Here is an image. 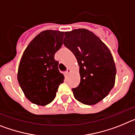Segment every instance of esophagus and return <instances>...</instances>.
Masks as SVG:
<instances>
[{"instance_id":"esophagus-1","label":"esophagus","mask_w":135,"mask_h":135,"mask_svg":"<svg viewBox=\"0 0 135 135\" xmlns=\"http://www.w3.org/2000/svg\"><path fill=\"white\" fill-rule=\"evenodd\" d=\"M70 72H71V70H70V69H69V68L66 70V71H65V73H66L67 74H69Z\"/></svg>"}]
</instances>
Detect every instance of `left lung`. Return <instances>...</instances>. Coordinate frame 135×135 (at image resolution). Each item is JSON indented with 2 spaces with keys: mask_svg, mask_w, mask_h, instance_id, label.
<instances>
[{
  "mask_svg": "<svg viewBox=\"0 0 135 135\" xmlns=\"http://www.w3.org/2000/svg\"><path fill=\"white\" fill-rule=\"evenodd\" d=\"M64 44L74 53L80 66V82L72 89L83 104L95 105L105 97L115 84L116 68L110 51L86 29L65 32Z\"/></svg>",
  "mask_w": 135,
  "mask_h": 135,
  "instance_id": "obj_1",
  "label": "left lung"
}]
</instances>
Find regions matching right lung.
<instances>
[{
  "label": "right lung",
  "instance_id": "right-lung-1",
  "mask_svg": "<svg viewBox=\"0 0 135 135\" xmlns=\"http://www.w3.org/2000/svg\"><path fill=\"white\" fill-rule=\"evenodd\" d=\"M64 32H40L26 47L20 60L17 80L26 98L38 105L45 106L54 100L64 76L54 58L61 47Z\"/></svg>",
  "mask_w": 135,
  "mask_h": 135
}]
</instances>
